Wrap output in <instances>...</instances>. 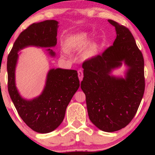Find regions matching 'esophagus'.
I'll return each instance as SVG.
<instances>
[{
    "label": "esophagus",
    "mask_w": 155,
    "mask_h": 155,
    "mask_svg": "<svg viewBox=\"0 0 155 155\" xmlns=\"http://www.w3.org/2000/svg\"><path fill=\"white\" fill-rule=\"evenodd\" d=\"M78 78H79L80 81H82V78H83V72H82L81 69H80L78 70Z\"/></svg>",
    "instance_id": "34e87169"
}]
</instances>
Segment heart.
I'll use <instances>...</instances> for the list:
<instances>
[{"label": "heart", "instance_id": "1", "mask_svg": "<svg viewBox=\"0 0 155 155\" xmlns=\"http://www.w3.org/2000/svg\"><path fill=\"white\" fill-rule=\"evenodd\" d=\"M90 38V33L85 32V31L69 36L65 39L64 44H63L65 50V51H63V55L65 56L67 54V51L80 49L88 43ZM99 48H100L99 40H92L89 42L85 47L81 51L80 56L83 60H90L97 56L99 52Z\"/></svg>", "mask_w": 155, "mask_h": 155}]
</instances>
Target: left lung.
I'll return each instance as SVG.
<instances>
[{"label": "left lung", "instance_id": "1", "mask_svg": "<svg viewBox=\"0 0 155 155\" xmlns=\"http://www.w3.org/2000/svg\"><path fill=\"white\" fill-rule=\"evenodd\" d=\"M116 38L101 55L82 63L81 89L86 96L89 118L105 132L124 128L134 117L145 92L144 59L130 30L115 21ZM124 62L125 77L111 75Z\"/></svg>", "mask_w": 155, "mask_h": 155}]
</instances>
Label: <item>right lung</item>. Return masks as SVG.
<instances>
[{
  "label": "right lung",
  "mask_w": 155,
  "mask_h": 155,
  "mask_svg": "<svg viewBox=\"0 0 155 155\" xmlns=\"http://www.w3.org/2000/svg\"><path fill=\"white\" fill-rule=\"evenodd\" d=\"M58 22L45 20L34 23L21 32L8 57V88L18 113L25 124L39 133H48L63 122L65 110L80 87L78 72L75 70L52 68L46 76L41 94L32 99L22 97L15 84V68L18 52L28 46L48 48V54L55 57L50 48L57 44Z\"/></svg>",
  "instance_id": "add662e5"
}]
</instances>
